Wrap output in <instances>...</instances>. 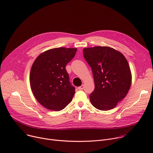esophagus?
<instances>
[{
    "label": "esophagus",
    "mask_w": 153,
    "mask_h": 153,
    "mask_svg": "<svg viewBox=\"0 0 153 153\" xmlns=\"http://www.w3.org/2000/svg\"><path fill=\"white\" fill-rule=\"evenodd\" d=\"M83 89H84V85H82L81 86H80L78 87V89H79V90H83Z\"/></svg>",
    "instance_id": "1"
}]
</instances>
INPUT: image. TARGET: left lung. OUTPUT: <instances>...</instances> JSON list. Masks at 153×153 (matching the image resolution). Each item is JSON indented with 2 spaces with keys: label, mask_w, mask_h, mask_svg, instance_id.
<instances>
[{
  "label": "left lung",
  "mask_w": 153,
  "mask_h": 153,
  "mask_svg": "<svg viewBox=\"0 0 153 153\" xmlns=\"http://www.w3.org/2000/svg\"><path fill=\"white\" fill-rule=\"evenodd\" d=\"M83 56L94 79L95 88L89 95L92 105L103 111L114 108L131 85V72L126 57L107 46L84 48Z\"/></svg>",
  "instance_id": "1"
}]
</instances>
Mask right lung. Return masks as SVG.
I'll return each mask as SVG.
<instances>
[{"label": "right lung", "mask_w": 153, "mask_h": 153, "mask_svg": "<svg viewBox=\"0 0 153 153\" xmlns=\"http://www.w3.org/2000/svg\"><path fill=\"white\" fill-rule=\"evenodd\" d=\"M76 48H57L40 54L30 70L33 94L43 107L60 111L72 100L75 88L69 81L66 65L74 57Z\"/></svg>", "instance_id": "right-lung-1"}]
</instances>
